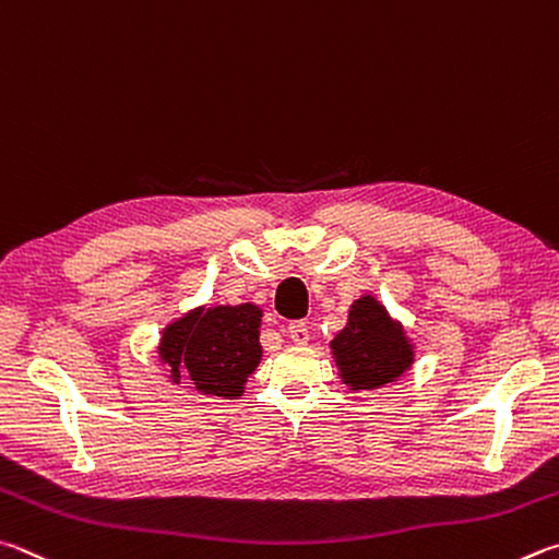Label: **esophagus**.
<instances>
[{"label":"esophagus","instance_id":"1","mask_svg":"<svg viewBox=\"0 0 559 559\" xmlns=\"http://www.w3.org/2000/svg\"><path fill=\"white\" fill-rule=\"evenodd\" d=\"M285 334H287V338L292 341V344H297V346H307L309 344V329H307L305 321H295V324H289Z\"/></svg>","mask_w":559,"mask_h":559}]
</instances>
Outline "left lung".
<instances>
[{
    "mask_svg": "<svg viewBox=\"0 0 559 559\" xmlns=\"http://www.w3.org/2000/svg\"><path fill=\"white\" fill-rule=\"evenodd\" d=\"M329 350L341 383L350 393L397 383L417 358V346L403 321L370 292L348 307L346 326L329 341Z\"/></svg>",
    "mask_w": 559,
    "mask_h": 559,
    "instance_id": "1",
    "label": "left lung"
}]
</instances>
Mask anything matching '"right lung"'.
Returning <instances> with one entry per match:
<instances>
[{
  "label": "right lung",
  "instance_id": "1",
  "mask_svg": "<svg viewBox=\"0 0 559 559\" xmlns=\"http://www.w3.org/2000/svg\"><path fill=\"white\" fill-rule=\"evenodd\" d=\"M262 309L242 305L193 307L162 329L156 354L169 383L191 380L205 397L238 400L262 360Z\"/></svg>",
  "mask_w": 559,
  "mask_h": 559
}]
</instances>
